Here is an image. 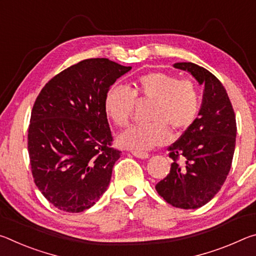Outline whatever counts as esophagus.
<instances>
[{
  "label": "esophagus",
  "mask_w": 256,
  "mask_h": 256,
  "mask_svg": "<svg viewBox=\"0 0 256 256\" xmlns=\"http://www.w3.org/2000/svg\"><path fill=\"white\" fill-rule=\"evenodd\" d=\"M132 154L134 157H136L138 159H146L149 158V154L148 152H141V151H133Z\"/></svg>",
  "instance_id": "esophagus-1"
}]
</instances>
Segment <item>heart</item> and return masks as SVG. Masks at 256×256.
<instances>
[{"mask_svg": "<svg viewBox=\"0 0 256 256\" xmlns=\"http://www.w3.org/2000/svg\"><path fill=\"white\" fill-rule=\"evenodd\" d=\"M136 97L154 102L151 110L152 123L133 125L120 134L118 142L125 149L146 151L162 146L170 138V125L184 130L196 120L201 98L196 86L190 80H180L176 76L152 72L140 76L131 89L112 84L105 96V110L115 124H128L136 107Z\"/></svg>", "mask_w": 256, "mask_h": 256, "instance_id": "heart-1", "label": "heart"}]
</instances>
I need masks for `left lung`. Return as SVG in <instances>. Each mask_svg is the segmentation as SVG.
<instances>
[{"label": "left lung", "mask_w": 256, "mask_h": 256, "mask_svg": "<svg viewBox=\"0 0 256 256\" xmlns=\"http://www.w3.org/2000/svg\"><path fill=\"white\" fill-rule=\"evenodd\" d=\"M203 89L198 118L170 146V174L156 185L164 200L180 209H198L211 201L230 170L236 144V118L226 89L206 68L175 63ZM180 156L184 162H177Z\"/></svg>", "instance_id": "obj_1"}]
</instances>
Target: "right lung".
<instances>
[{
    "instance_id": "add662e5",
    "label": "right lung",
    "mask_w": 256,
    "mask_h": 256,
    "mask_svg": "<svg viewBox=\"0 0 256 256\" xmlns=\"http://www.w3.org/2000/svg\"><path fill=\"white\" fill-rule=\"evenodd\" d=\"M108 58H88L50 80L34 104L28 152L34 184L66 212L92 208L105 193L120 151L105 110L107 90L131 71Z\"/></svg>"
}]
</instances>
